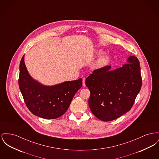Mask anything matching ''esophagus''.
Instances as JSON below:
<instances>
[{
    "label": "esophagus",
    "instance_id": "esophagus-1",
    "mask_svg": "<svg viewBox=\"0 0 159 159\" xmlns=\"http://www.w3.org/2000/svg\"><path fill=\"white\" fill-rule=\"evenodd\" d=\"M82 82H83V86H85V78H83V80H82Z\"/></svg>",
    "mask_w": 159,
    "mask_h": 159
}]
</instances>
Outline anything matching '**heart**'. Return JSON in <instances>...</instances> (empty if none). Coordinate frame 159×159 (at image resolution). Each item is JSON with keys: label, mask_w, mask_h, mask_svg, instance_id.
Wrapping results in <instances>:
<instances>
[{"label": "heart", "mask_w": 159, "mask_h": 159, "mask_svg": "<svg viewBox=\"0 0 159 159\" xmlns=\"http://www.w3.org/2000/svg\"><path fill=\"white\" fill-rule=\"evenodd\" d=\"M109 61V56L103 55L100 56L95 62V67L96 68H102L103 66H106Z\"/></svg>", "instance_id": "obj_1"}]
</instances>
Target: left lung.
I'll return each mask as SVG.
<instances>
[{"label":"left lung","mask_w":159,"mask_h":159,"mask_svg":"<svg viewBox=\"0 0 159 159\" xmlns=\"http://www.w3.org/2000/svg\"><path fill=\"white\" fill-rule=\"evenodd\" d=\"M128 62L112 71L109 66L95 70L86 79L85 84L91 93L90 109L102 121H112L129 112L140 91L139 61L131 56Z\"/></svg>","instance_id":"1"}]
</instances>
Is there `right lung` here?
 I'll return each instance as SVG.
<instances>
[{
	"label": "right lung",
	"instance_id": "add662e5",
	"mask_svg": "<svg viewBox=\"0 0 159 159\" xmlns=\"http://www.w3.org/2000/svg\"><path fill=\"white\" fill-rule=\"evenodd\" d=\"M19 84L24 101L30 112L44 119H56L68 109L75 93L82 86V79L52 86L43 85L29 75L23 56L20 64Z\"/></svg>",
	"mask_w": 159,
	"mask_h": 159
}]
</instances>
